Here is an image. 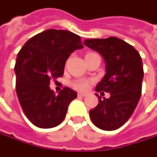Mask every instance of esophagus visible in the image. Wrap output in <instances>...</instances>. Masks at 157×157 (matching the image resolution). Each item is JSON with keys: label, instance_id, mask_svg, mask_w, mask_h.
I'll list each match as a JSON object with an SVG mask.
<instances>
[{"label": "esophagus", "instance_id": "34e87169", "mask_svg": "<svg viewBox=\"0 0 157 157\" xmlns=\"http://www.w3.org/2000/svg\"><path fill=\"white\" fill-rule=\"evenodd\" d=\"M85 96H86V93H81V92L78 93V97H79V98H82V97H85Z\"/></svg>", "mask_w": 157, "mask_h": 157}]
</instances>
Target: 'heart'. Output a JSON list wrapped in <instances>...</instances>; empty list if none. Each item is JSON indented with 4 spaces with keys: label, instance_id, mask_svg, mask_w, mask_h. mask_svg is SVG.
I'll list each match as a JSON object with an SVG mask.
<instances>
[{
    "label": "heart",
    "instance_id": "1",
    "mask_svg": "<svg viewBox=\"0 0 157 157\" xmlns=\"http://www.w3.org/2000/svg\"><path fill=\"white\" fill-rule=\"evenodd\" d=\"M90 54H93V53H88L86 56L90 55ZM71 85L73 88L78 89V90H86L88 88L89 82L87 80H83V79H77V80H74Z\"/></svg>",
    "mask_w": 157,
    "mask_h": 157
}]
</instances>
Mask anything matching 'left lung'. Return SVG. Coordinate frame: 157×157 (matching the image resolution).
Wrapping results in <instances>:
<instances>
[{
	"label": "left lung",
	"mask_w": 157,
	"mask_h": 157,
	"mask_svg": "<svg viewBox=\"0 0 157 157\" xmlns=\"http://www.w3.org/2000/svg\"><path fill=\"white\" fill-rule=\"evenodd\" d=\"M84 44L100 53L106 63V75L96 91L110 94L108 98L96 94L98 104L89 111V117L97 128L116 130L129 119L140 99L144 77L142 59L133 46L116 37L85 40Z\"/></svg>",
	"instance_id": "left-lung-1"
}]
</instances>
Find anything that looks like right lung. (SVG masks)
<instances>
[{
	"mask_svg": "<svg viewBox=\"0 0 157 157\" xmlns=\"http://www.w3.org/2000/svg\"><path fill=\"white\" fill-rule=\"evenodd\" d=\"M80 37L64 29H47L32 38L18 53L15 63L16 93L25 116L36 127L51 128L65 118L77 92L64 88L55 95L50 78L62 77L70 54L82 49Z\"/></svg>",
	"mask_w": 157,
	"mask_h": 157,
	"instance_id": "add662e5",
	"label": "right lung"
}]
</instances>
